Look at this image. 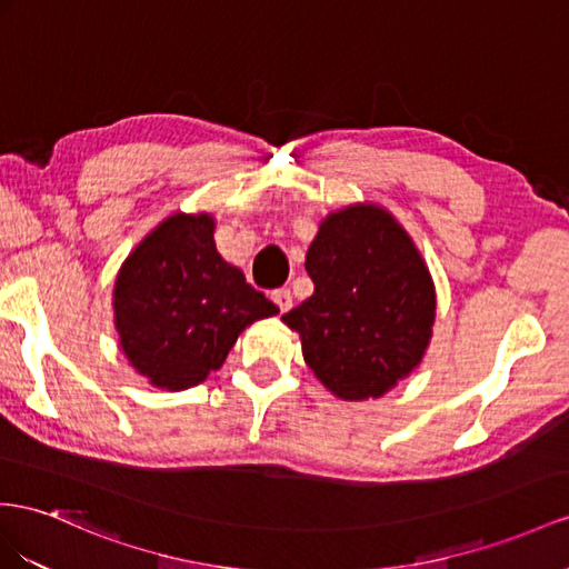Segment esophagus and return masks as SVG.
Returning <instances> with one entry per match:
<instances>
[{"label": "esophagus", "instance_id": "34e87169", "mask_svg": "<svg viewBox=\"0 0 569 569\" xmlns=\"http://www.w3.org/2000/svg\"><path fill=\"white\" fill-rule=\"evenodd\" d=\"M271 300L279 305L281 312H288L290 308H293V296H290L288 288H276L271 293Z\"/></svg>", "mask_w": 569, "mask_h": 569}]
</instances>
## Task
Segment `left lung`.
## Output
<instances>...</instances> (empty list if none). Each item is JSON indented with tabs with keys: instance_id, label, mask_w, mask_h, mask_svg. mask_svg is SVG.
<instances>
[{
	"instance_id": "left-lung-1",
	"label": "left lung",
	"mask_w": 569,
	"mask_h": 569,
	"mask_svg": "<svg viewBox=\"0 0 569 569\" xmlns=\"http://www.w3.org/2000/svg\"><path fill=\"white\" fill-rule=\"evenodd\" d=\"M315 293L286 312L305 362L333 395L382 397L423 358L435 288L423 257L385 209L327 216L305 261Z\"/></svg>"
}]
</instances>
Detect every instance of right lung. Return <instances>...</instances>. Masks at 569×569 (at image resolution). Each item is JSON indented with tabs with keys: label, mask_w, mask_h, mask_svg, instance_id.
<instances>
[{
	"label": "right lung",
	"mask_w": 569,
	"mask_h": 569,
	"mask_svg": "<svg viewBox=\"0 0 569 569\" xmlns=\"http://www.w3.org/2000/svg\"><path fill=\"white\" fill-rule=\"evenodd\" d=\"M112 305L124 356L170 391L207 380L247 325L279 312L216 252L207 213L160 223L127 257Z\"/></svg>",
	"instance_id": "right-lung-1"
}]
</instances>
